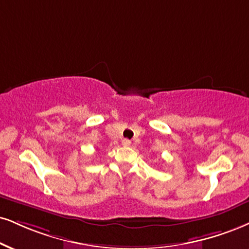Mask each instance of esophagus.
<instances>
[{
    "mask_svg": "<svg viewBox=\"0 0 249 249\" xmlns=\"http://www.w3.org/2000/svg\"><path fill=\"white\" fill-rule=\"evenodd\" d=\"M130 143H131V142H130L129 140H127V139L122 140V145H124V146H129Z\"/></svg>",
    "mask_w": 249,
    "mask_h": 249,
    "instance_id": "obj_1",
    "label": "esophagus"
}]
</instances>
